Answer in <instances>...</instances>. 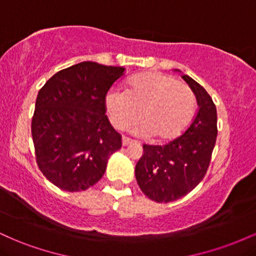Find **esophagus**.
<instances>
[{
    "mask_svg": "<svg viewBox=\"0 0 256 256\" xmlns=\"http://www.w3.org/2000/svg\"><path fill=\"white\" fill-rule=\"evenodd\" d=\"M131 144H134V140H130V138L125 137V136L122 137V146H131Z\"/></svg>",
    "mask_w": 256,
    "mask_h": 256,
    "instance_id": "esophagus-1",
    "label": "esophagus"
}]
</instances>
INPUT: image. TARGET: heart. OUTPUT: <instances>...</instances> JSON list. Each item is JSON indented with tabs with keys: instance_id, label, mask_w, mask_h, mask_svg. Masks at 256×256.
I'll return each mask as SVG.
<instances>
[{
	"instance_id": "obj_1",
	"label": "heart",
	"mask_w": 256,
	"mask_h": 256,
	"mask_svg": "<svg viewBox=\"0 0 256 256\" xmlns=\"http://www.w3.org/2000/svg\"><path fill=\"white\" fill-rule=\"evenodd\" d=\"M104 107L112 125L118 130L130 126L140 116L142 122L134 128V134L168 140L190 124L196 98L188 85L171 76L146 72L132 77L125 90L108 91Z\"/></svg>"
}]
</instances>
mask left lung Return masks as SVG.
I'll list each match as a JSON object with an SVG mask.
<instances>
[{
	"label": "left lung",
	"mask_w": 256,
	"mask_h": 256,
	"mask_svg": "<svg viewBox=\"0 0 256 256\" xmlns=\"http://www.w3.org/2000/svg\"><path fill=\"white\" fill-rule=\"evenodd\" d=\"M198 100V110L186 131L164 146H143L134 174L140 190L155 202H172L198 186L216 146V108L204 86L183 77Z\"/></svg>",
	"instance_id": "1"
}]
</instances>
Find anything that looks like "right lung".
<instances>
[{"label": "right lung", "mask_w": 256, "mask_h": 256, "mask_svg": "<svg viewBox=\"0 0 256 256\" xmlns=\"http://www.w3.org/2000/svg\"><path fill=\"white\" fill-rule=\"evenodd\" d=\"M124 67L92 61L55 73L38 91L31 132L36 161L64 192H83L104 174L122 136L106 116L104 96Z\"/></svg>", "instance_id": "right-lung-1"}]
</instances>
